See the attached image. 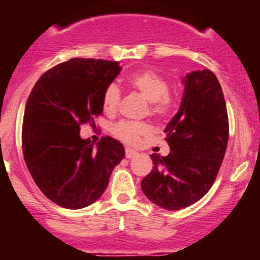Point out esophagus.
<instances>
[{"label": "esophagus", "instance_id": "obj_1", "mask_svg": "<svg viewBox=\"0 0 260 260\" xmlns=\"http://www.w3.org/2000/svg\"><path fill=\"white\" fill-rule=\"evenodd\" d=\"M125 155L127 158H132V157H135V156L138 155V152L135 150H132V148H126Z\"/></svg>", "mask_w": 260, "mask_h": 260}]
</instances>
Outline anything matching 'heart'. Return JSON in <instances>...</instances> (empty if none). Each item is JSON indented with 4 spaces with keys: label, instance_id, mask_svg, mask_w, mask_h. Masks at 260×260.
Wrapping results in <instances>:
<instances>
[{
    "label": "heart",
    "instance_id": "heart-1",
    "mask_svg": "<svg viewBox=\"0 0 260 260\" xmlns=\"http://www.w3.org/2000/svg\"><path fill=\"white\" fill-rule=\"evenodd\" d=\"M127 83L137 89L147 102H150V114L156 118H167L173 113L176 100L169 95V83L162 75L151 69L133 73L127 78ZM121 102V91L118 86L110 83L103 92V108L105 112H114ZM112 132L121 141L128 144H137L144 137L150 135L151 127L144 122L119 121L112 126Z\"/></svg>",
    "mask_w": 260,
    "mask_h": 260
}]
</instances>
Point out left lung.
Segmentation results:
<instances>
[{
  "label": "left lung",
  "instance_id": "obj_1",
  "mask_svg": "<svg viewBox=\"0 0 260 260\" xmlns=\"http://www.w3.org/2000/svg\"><path fill=\"white\" fill-rule=\"evenodd\" d=\"M180 109L168 123V156L152 153L153 168L142 180V190L165 210L189 207L207 194L221 167L229 138L221 86L208 69L183 78Z\"/></svg>",
  "mask_w": 260,
  "mask_h": 260
}]
</instances>
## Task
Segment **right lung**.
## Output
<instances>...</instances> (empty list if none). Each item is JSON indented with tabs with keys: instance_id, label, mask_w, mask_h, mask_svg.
Segmentation results:
<instances>
[{
	"instance_id": "add662e5",
	"label": "right lung",
	"mask_w": 260,
	"mask_h": 260,
	"mask_svg": "<svg viewBox=\"0 0 260 260\" xmlns=\"http://www.w3.org/2000/svg\"><path fill=\"white\" fill-rule=\"evenodd\" d=\"M116 61L71 58L41 75L23 117L24 161L41 192L69 210L103 195L116 165L125 157L118 141L103 137L93 147L80 125L103 113V92L119 74Z\"/></svg>"
}]
</instances>
